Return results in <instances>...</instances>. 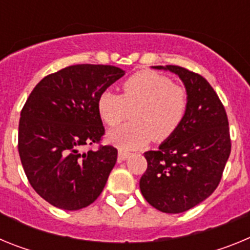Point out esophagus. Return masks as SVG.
Returning a JSON list of instances; mask_svg holds the SVG:
<instances>
[{
    "mask_svg": "<svg viewBox=\"0 0 250 250\" xmlns=\"http://www.w3.org/2000/svg\"><path fill=\"white\" fill-rule=\"evenodd\" d=\"M130 155H131V154H130L129 151H125V150L120 149V150H119V161L125 160V159L129 158Z\"/></svg>",
    "mask_w": 250,
    "mask_h": 250,
    "instance_id": "esophagus-1",
    "label": "esophagus"
}]
</instances>
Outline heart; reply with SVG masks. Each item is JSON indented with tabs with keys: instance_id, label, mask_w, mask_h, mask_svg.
I'll return each instance as SVG.
<instances>
[{
	"instance_id": "1",
	"label": "heart",
	"mask_w": 250,
	"mask_h": 250,
	"mask_svg": "<svg viewBox=\"0 0 250 250\" xmlns=\"http://www.w3.org/2000/svg\"><path fill=\"white\" fill-rule=\"evenodd\" d=\"M130 110L132 121L107 135L111 144L126 150L144 146L151 138H171L187 114L188 92L165 75L138 71L123 81L121 95L104 91L98 99L101 120L111 127L129 118Z\"/></svg>"
}]
</instances>
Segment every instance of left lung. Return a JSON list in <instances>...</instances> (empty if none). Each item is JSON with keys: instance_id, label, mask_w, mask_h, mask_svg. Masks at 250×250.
<instances>
[{"instance_id": "left-lung-1", "label": "left lung", "mask_w": 250, "mask_h": 250, "mask_svg": "<svg viewBox=\"0 0 250 250\" xmlns=\"http://www.w3.org/2000/svg\"><path fill=\"white\" fill-rule=\"evenodd\" d=\"M188 92V110L182 125L158 150L144 154L147 169L140 190L150 205L170 214L187 211L213 194L231 150L228 116L210 83L199 74L167 65Z\"/></svg>"}]
</instances>
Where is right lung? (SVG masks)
<instances>
[{"label":"right lung","mask_w":250,"mask_h":250,"mask_svg":"<svg viewBox=\"0 0 250 250\" xmlns=\"http://www.w3.org/2000/svg\"><path fill=\"white\" fill-rule=\"evenodd\" d=\"M125 72L110 65H74L40 81L21 110L19 154L31 187L65 210L98 199L118 150L99 144L105 134L98 99Z\"/></svg>","instance_id":"obj_1"}]
</instances>
